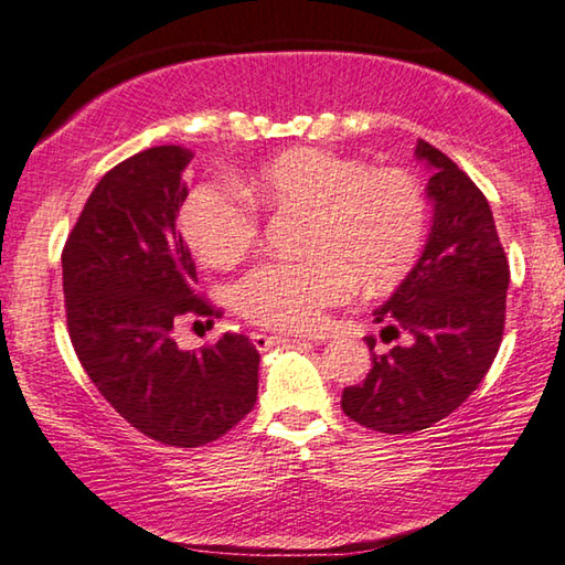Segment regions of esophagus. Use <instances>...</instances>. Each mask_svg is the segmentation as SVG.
Returning <instances> with one entry per match:
<instances>
[{
	"label": "esophagus",
	"mask_w": 565,
	"mask_h": 565,
	"mask_svg": "<svg viewBox=\"0 0 565 565\" xmlns=\"http://www.w3.org/2000/svg\"><path fill=\"white\" fill-rule=\"evenodd\" d=\"M252 341H254V347L259 349V351H266L269 347H276V343H281V341H294V343H299V341H309V339H303V337H274V333H252Z\"/></svg>",
	"instance_id": "esophagus-1"
}]
</instances>
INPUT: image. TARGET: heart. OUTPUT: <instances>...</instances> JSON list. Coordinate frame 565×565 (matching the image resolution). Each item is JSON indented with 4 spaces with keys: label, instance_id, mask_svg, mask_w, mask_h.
<instances>
[{
    "label": "heart",
    "instance_id": "b5f03b06",
    "mask_svg": "<svg viewBox=\"0 0 565 565\" xmlns=\"http://www.w3.org/2000/svg\"><path fill=\"white\" fill-rule=\"evenodd\" d=\"M248 191L279 212L306 214L301 262H264L234 286V306L256 327L317 329L351 299L356 279L381 291L404 279L426 236V202L401 169H369L337 151L299 147L256 171ZM181 228L212 266H234L259 242V212L224 184H202L181 206Z\"/></svg>",
    "mask_w": 565,
    "mask_h": 565
}]
</instances>
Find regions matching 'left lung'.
<instances>
[{
    "mask_svg": "<svg viewBox=\"0 0 565 565\" xmlns=\"http://www.w3.org/2000/svg\"><path fill=\"white\" fill-rule=\"evenodd\" d=\"M416 159L434 177L426 196L434 224L424 254L391 299L374 311L381 339L404 337L374 353L371 371L343 388L341 408L381 434H414L463 404L489 374L505 323L511 271L491 206L466 171L418 139ZM374 349V339H369Z\"/></svg>",
    "mask_w": 565,
    "mask_h": 565,
    "instance_id": "8db88e82",
    "label": "left lung"
}]
</instances>
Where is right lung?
<instances>
[{
    "instance_id": "right-lung-1",
    "label": "right lung",
    "mask_w": 565,
    "mask_h": 565,
    "mask_svg": "<svg viewBox=\"0 0 565 565\" xmlns=\"http://www.w3.org/2000/svg\"><path fill=\"white\" fill-rule=\"evenodd\" d=\"M191 157L151 147L107 171L62 252L66 327L92 384L137 431L179 448L232 431L259 391V351L244 333L199 351L171 337L184 317H218L194 294L196 266L177 232Z\"/></svg>"
}]
</instances>
